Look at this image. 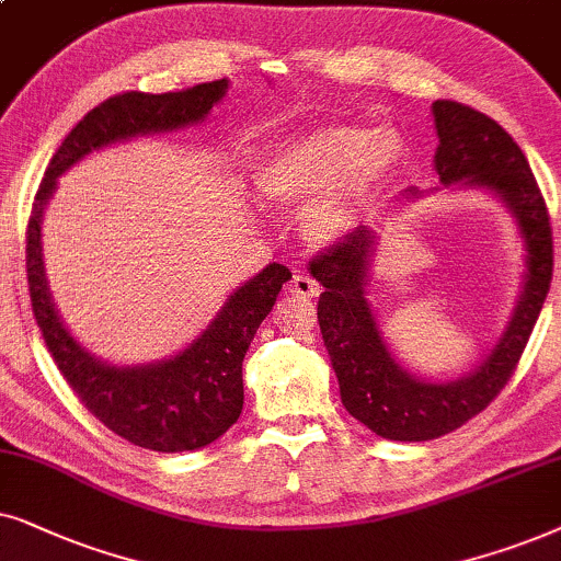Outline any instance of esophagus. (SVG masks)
I'll list each match as a JSON object with an SVG mask.
<instances>
[{"mask_svg":"<svg viewBox=\"0 0 561 561\" xmlns=\"http://www.w3.org/2000/svg\"><path fill=\"white\" fill-rule=\"evenodd\" d=\"M289 293H293L295 297H318V293H320V287H318V282L312 279L310 274H305V272H297L295 276H293V282H289Z\"/></svg>","mask_w":561,"mask_h":561,"instance_id":"1","label":"esophagus"}]
</instances>
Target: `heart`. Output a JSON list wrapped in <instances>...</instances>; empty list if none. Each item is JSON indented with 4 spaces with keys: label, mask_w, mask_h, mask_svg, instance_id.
Here are the masks:
<instances>
[{
    "label": "heart",
    "mask_w": 561,
    "mask_h": 561,
    "mask_svg": "<svg viewBox=\"0 0 561 561\" xmlns=\"http://www.w3.org/2000/svg\"><path fill=\"white\" fill-rule=\"evenodd\" d=\"M402 159V138L390 128L331 123L268 151L253 174L261 199L276 207L302 205V230L328 245L354 230L358 213Z\"/></svg>",
    "instance_id": "obj_1"
}]
</instances>
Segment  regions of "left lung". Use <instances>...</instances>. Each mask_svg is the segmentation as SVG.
<instances>
[{
  "label": "left lung",
  "mask_w": 561,
  "mask_h": 561,
  "mask_svg": "<svg viewBox=\"0 0 561 561\" xmlns=\"http://www.w3.org/2000/svg\"><path fill=\"white\" fill-rule=\"evenodd\" d=\"M438 179L484 186L511 207L526 245V285L511 325L469 377L431 385L408 375L387 351L367 302L375 233L358 226L310 259V274L325 293L318 323L339 377L341 402L358 423L390 442H431L482 413L511 382L554 272L549 210L524 151L495 119L454 100L433 102Z\"/></svg>",
  "instance_id": "left-lung-1"
}]
</instances>
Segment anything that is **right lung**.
<instances>
[{"mask_svg": "<svg viewBox=\"0 0 561 561\" xmlns=\"http://www.w3.org/2000/svg\"><path fill=\"white\" fill-rule=\"evenodd\" d=\"M226 89L228 81L218 79L186 92H123L100 102L79 119L50 159L30 210L25 266L30 302L43 341L81 405L140 449L163 454L203 449L238 421L243 410V356L293 274L287 266L268 264L230 295L226 308L190 348L169 362L110 367L71 339L50 302L41 259L43 207L56 190V179L81 156L115 140L197 123L222 100Z\"/></svg>", "mask_w": 561, "mask_h": 561, "instance_id": "add662e5", "label": "right lung"}]
</instances>
